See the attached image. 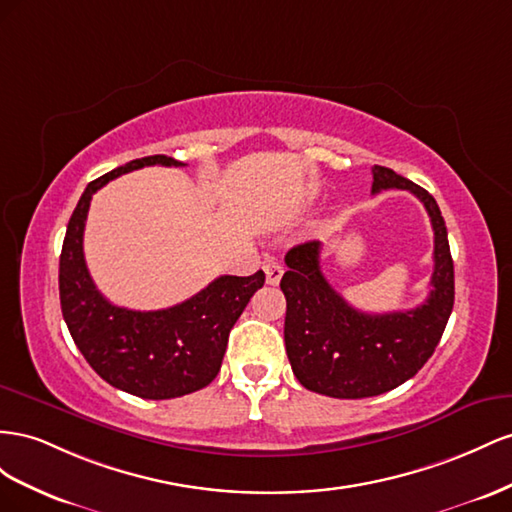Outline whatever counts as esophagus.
<instances>
[{"label": "esophagus", "instance_id": "obj_1", "mask_svg": "<svg viewBox=\"0 0 512 512\" xmlns=\"http://www.w3.org/2000/svg\"><path fill=\"white\" fill-rule=\"evenodd\" d=\"M283 276V266L279 264V261H268L266 264V281L268 285H279Z\"/></svg>", "mask_w": 512, "mask_h": 512}]
</instances>
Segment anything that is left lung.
Returning <instances> with one entry per match:
<instances>
[{
  "label": "left lung",
  "mask_w": 512,
  "mask_h": 512,
  "mask_svg": "<svg viewBox=\"0 0 512 512\" xmlns=\"http://www.w3.org/2000/svg\"><path fill=\"white\" fill-rule=\"evenodd\" d=\"M414 193L431 218L433 274L429 298L412 311L362 313L332 289L319 266L321 242L285 255L281 289L287 300L285 349L291 371L306 388L334 399L377 397L414 377L435 352L455 304V266L437 201L388 167H373L371 193Z\"/></svg>",
  "instance_id": "obj_1"
}]
</instances>
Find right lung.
<instances>
[{
	"instance_id": "1",
	"label": "right lung",
	"mask_w": 512,
	"mask_h": 512,
	"mask_svg": "<svg viewBox=\"0 0 512 512\" xmlns=\"http://www.w3.org/2000/svg\"><path fill=\"white\" fill-rule=\"evenodd\" d=\"M150 165L182 167L171 156L130 160L87 184L72 212L60 255V302L70 337L90 367L113 388L141 399H175L206 388L221 371L229 332L266 274L218 276L182 304L130 311L96 289L83 257L92 195L122 173Z\"/></svg>"
}]
</instances>
